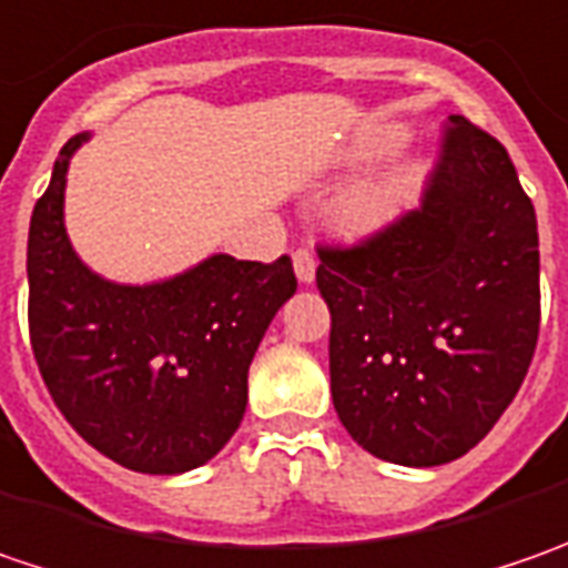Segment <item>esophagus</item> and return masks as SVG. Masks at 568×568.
Masks as SVG:
<instances>
[{
    "label": "esophagus",
    "instance_id": "1",
    "mask_svg": "<svg viewBox=\"0 0 568 568\" xmlns=\"http://www.w3.org/2000/svg\"><path fill=\"white\" fill-rule=\"evenodd\" d=\"M294 272L300 284H313V281H316V255H313L310 250H296Z\"/></svg>",
    "mask_w": 568,
    "mask_h": 568
}]
</instances>
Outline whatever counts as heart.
<instances>
[{
    "label": "heart",
    "instance_id": "1",
    "mask_svg": "<svg viewBox=\"0 0 568 568\" xmlns=\"http://www.w3.org/2000/svg\"><path fill=\"white\" fill-rule=\"evenodd\" d=\"M410 132L404 125H379L369 135L347 151V161H376L382 154H392L404 148ZM429 180L426 158H407L398 164L385 166L379 173H369L338 195L328 205V227L341 240H373L385 230H392L410 207L417 205L420 192Z\"/></svg>",
    "mask_w": 568,
    "mask_h": 568
}]
</instances>
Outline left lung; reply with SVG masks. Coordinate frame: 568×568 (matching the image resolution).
Here are the masks:
<instances>
[{"instance_id": "8db88e82", "label": "left lung", "mask_w": 568, "mask_h": 568, "mask_svg": "<svg viewBox=\"0 0 568 568\" xmlns=\"http://www.w3.org/2000/svg\"><path fill=\"white\" fill-rule=\"evenodd\" d=\"M417 211L354 250H322L332 402L382 462L436 468L477 446L531 366L540 252L506 148L448 116Z\"/></svg>"}]
</instances>
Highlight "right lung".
Instances as JSON below:
<instances>
[{
    "label": "right lung",
    "mask_w": 568,
    "mask_h": 568,
    "mask_svg": "<svg viewBox=\"0 0 568 568\" xmlns=\"http://www.w3.org/2000/svg\"><path fill=\"white\" fill-rule=\"evenodd\" d=\"M62 144L28 233V322L40 376L75 433L139 474L202 468L246 414L250 363L296 294L294 265L214 252L186 272L120 284L81 262L65 230Z\"/></svg>",
    "instance_id": "1"
}]
</instances>
